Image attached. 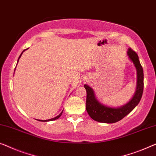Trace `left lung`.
<instances>
[{
	"label": "left lung",
	"mask_w": 156,
	"mask_h": 156,
	"mask_svg": "<svg viewBox=\"0 0 156 156\" xmlns=\"http://www.w3.org/2000/svg\"><path fill=\"white\" fill-rule=\"evenodd\" d=\"M128 56L137 71V87L135 94L129 103L120 108H111L101 104L95 98L92 89L87 85L84 87L87 91L86 110L93 120L99 122L114 123L119 121L131 112L140 101L144 90V71L139 57L133 50H128Z\"/></svg>",
	"instance_id": "1"
}]
</instances>
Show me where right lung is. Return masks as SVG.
<instances>
[{
    "instance_id": "1",
    "label": "right lung",
    "mask_w": 156,
    "mask_h": 156,
    "mask_svg": "<svg viewBox=\"0 0 156 156\" xmlns=\"http://www.w3.org/2000/svg\"><path fill=\"white\" fill-rule=\"evenodd\" d=\"M26 50H27V49H26ZM24 51H23V52H24ZM23 52H22V54H21L20 55V57H19V59H18V61H19V59H20V57H21V55H22V53H23ZM62 112H63V111H62ZM62 112L61 113H60V114L59 115H57V117H55V118H51V119H49V120H40V121H43V122H47V121H51V120H56V119H58V118H59V117H60V116H61L62 115Z\"/></svg>"
}]
</instances>
